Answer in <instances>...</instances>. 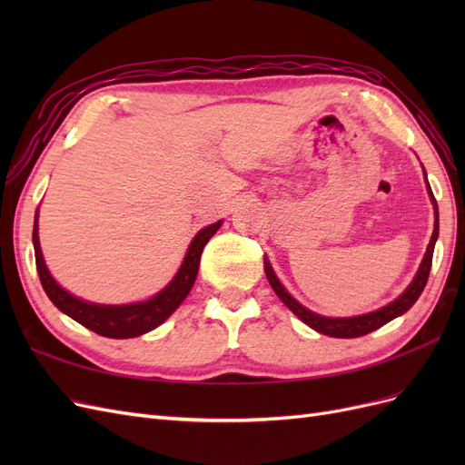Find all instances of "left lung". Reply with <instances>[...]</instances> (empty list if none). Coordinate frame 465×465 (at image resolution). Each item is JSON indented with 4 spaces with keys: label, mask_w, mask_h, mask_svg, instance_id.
Segmentation results:
<instances>
[{
    "label": "left lung",
    "mask_w": 465,
    "mask_h": 465,
    "mask_svg": "<svg viewBox=\"0 0 465 465\" xmlns=\"http://www.w3.org/2000/svg\"><path fill=\"white\" fill-rule=\"evenodd\" d=\"M423 174H425V182H427V190H429V195H430V202L434 205V231H432V236H430V242L427 246L423 262H420V265H419V272H417L415 279L411 281V285L407 287L396 301L382 306V308H380V311L362 314V316H353V318H328V316L314 314V312L308 311V308H304L301 302H297V301L291 297V294L287 292V289L279 283V279L275 277L270 262H267V258L263 260L265 277H267V281H270L272 289L275 291L277 297L287 304L289 311H292V314H297L306 323V326H311L312 330H316V331H320L323 335L343 337V340H347V337H361V335H367V333H371V331H374L378 328H382L384 323H388L393 318L401 316L403 312L410 311V308L415 304V301L420 297V292H423L427 281H429L430 265H432L434 242H436V238H439V207H436V200H434L432 190L429 186L425 168H423Z\"/></svg>",
    "instance_id": "left-lung-1"
}]
</instances>
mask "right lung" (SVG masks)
<instances>
[{"instance_id":"right-lung-1","label":"right lung","mask_w":465,"mask_h":465,"mask_svg":"<svg viewBox=\"0 0 465 465\" xmlns=\"http://www.w3.org/2000/svg\"><path fill=\"white\" fill-rule=\"evenodd\" d=\"M221 223L223 221L209 224V227L202 229L193 236V241L190 242L186 258L182 262L178 273L161 292H157L153 299L143 302L116 306V304H94V302L81 301L55 283V279L50 275L48 267L45 263V258H42L40 241H38V211H36L33 244H35L36 270H38L42 289L46 291L48 299L54 302L55 308H60L64 314L74 318L75 322L81 323V326L89 328L98 335L114 337V340H128V337L143 335L161 326V323L182 304V301L188 297V292L193 287V281L198 277L202 252L209 242V238L219 231Z\"/></svg>"}]
</instances>
